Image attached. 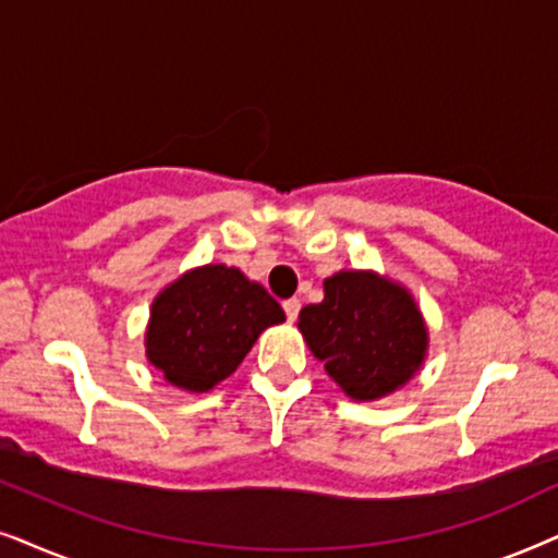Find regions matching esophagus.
I'll list each match as a JSON object with an SVG mask.
<instances>
[{"instance_id":"esophagus-1","label":"esophagus","mask_w":558,"mask_h":558,"mask_svg":"<svg viewBox=\"0 0 558 558\" xmlns=\"http://www.w3.org/2000/svg\"><path fill=\"white\" fill-rule=\"evenodd\" d=\"M283 311H286L288 322H295V318H299V311H301V301L299 299L283 301Z\"/></svg>"}]
</instances>
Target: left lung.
Returning a JSON list of instances; mask_svg holds the SVG:
<instances>
[{
	"mask_svg": "<svg viewBox=\"0 0 558 558\" xmlns=\"http://www.w3.org/2000/svg\"><path fill=\"white\" fill-rule=\"evenodd\" d=\"M299 331L326 375L360 403L403 388L428 354V326L413 293L375 270L326 278L324 301L301 308Z\"/></svg>",
	"mask_w": 558,
	"mask_h": 558,
	"instance_id": "obj_1",
	"label": "left lung"
}]
</instances>
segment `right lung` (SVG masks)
I'll return each instance as SVG.
<instances>
[{"instance_id": "add662e5", "label": "right lung", "mask_w": 558, "mask_h": 558, "mask_svg": "<svg viewBox=\"0 0 558 558\" xmlns=\"http://www.w3.org/2000/svg\"><path fill=\"white\" fill-rule=\"evenodd\" d=\"M283 322L280 303L236 267H191L153 299L145 354L173 388L209 392Z\"/></svg>"}]
</instances>
